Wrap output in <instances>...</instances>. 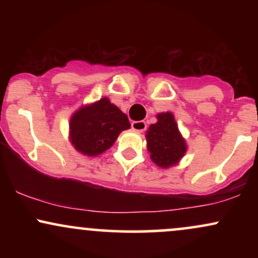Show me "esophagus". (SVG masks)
<instances>
[{"label":"esophagus","mask_w":258,"mask_h":258,"mask_svg":"<svg viewBox=\"0 0 258 258\" xmlns=\"http://www.w3.org/2000/svg\"><path fill=\"white\" fill-rule=\"evenodd\" d=\"M131 127L133 131L136 132H144L147 128L146 121H133L131 123Z\"/></svg>","instance_id":"1"}]
</instances>
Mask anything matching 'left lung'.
<instances>
[{
  "label": "left lung",
  "instance_id": "1",
  "mask_svg": "<svg viewBox=\"0 0 258 258\" xmlns=\"http://www.w3.org/2000/svg\"><path fill=\"white\" fill-rule=\"evenodd\" d=\"M158 122L150 125L146 138L150 159L159 167L168 168L177 165L186 152L184 138L178 131L173 114H158Z\"/></svg>",
  "mask_w": 258,
  "mask_h": 258
}]
</instances>
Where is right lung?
<instances>
[{
  "mask_svg": "<svg viewBox=\"0 0 258 258\" xmlns=\"http://www.w3.org/2000/svg\"><path fill=\"white\" fill-rule=\"evenodd\" d=\"M70 142L78 152L97 156L108 150L119 135L128 130V117L106 97L81 106L70 119Z\"/></svg>",
  "mask_w": 258,
  "mask_h": 258,
  "instance_id": "1",
  "label": "right lung"
}]
</instances>
